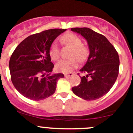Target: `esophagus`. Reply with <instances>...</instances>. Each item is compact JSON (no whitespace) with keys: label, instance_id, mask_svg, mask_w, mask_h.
Returning a JSON list of instances; mask_svg holds the SVG:
<instances>
[{"label":"esophagus","instance_id":"34e87169","mask_svg":"<svg viewBox=\"0 0 133 133\" xmlns=\"http://www.w3.org/2000/svg\"><path fill=\"white\" fill-rule=\"evenodd\" d=\"M73 75V73H65V74H64V76H65V77H69V76H71Z\"/></svg>","mask_w":133,"mask_h":133}]
</instances>
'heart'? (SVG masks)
Here are the masks:
<instances>
[{"mask_svg":"<svg viewBox=\"0 0 133 133\" xmlns=\"http://www.w3.org/2000/svg\"><path fill=\"white\" fill-rule=\"evenodd\" d=\"M61 42L65 45L72 48L70 57H74L69 60H62L57 64V69L62 73H69L78 67V61H84L88 57L89 48L79 36L73 33H67L62 36ZM50 56L53 60H58L60 56V48L57 43L52 45L50 49ZM77 59H76V58Z\"/></svg>","mask_w":133,"mask_h":133,"instance_id":"b5f03b06","label":"heart"}]
</instances>
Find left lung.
Here are the masks:
<instances>
[{
  "instance_id": "left-lung-1",
  "label": "left lung",
  "mask_w": 133,
  "mask_h": 133,
  "mask_svg": "<svg viewBox=\"0 0 133 133\" xmlns=\"http://www.w3.org/2000/svg\"><path fill=\"white\" fill-rule=\"evenodd\" d=\"M71 29L87 40L90 51L86 63L80 70L85 75L81 76L80 84L72 88V91L85 100L100 98L109 91L118 77L120 65L118 52L105 36L91 29Z\"/></svg>"
}]
</instances>
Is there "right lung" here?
I'll return each instance as SVG.
<instances>
[{
    "label": "right lung",
    "instance_id": "add662e5",
    "mask_svg": "<svg viewBox=\"0 0 133 133\" xmlns=\"http://www.w3.org/2000/svg\"><path fill=\"white\" fill-rule=\"evenodd\" d=\"M64 29H51L25 38L11 56L9 67L15 88L25 98L43 100L53 95L62 73L51 74L54 64L49 52L52 43Z\"/></svg>",
    "mask_w": 133,
    "mask_h": 133
}]
</instances>
